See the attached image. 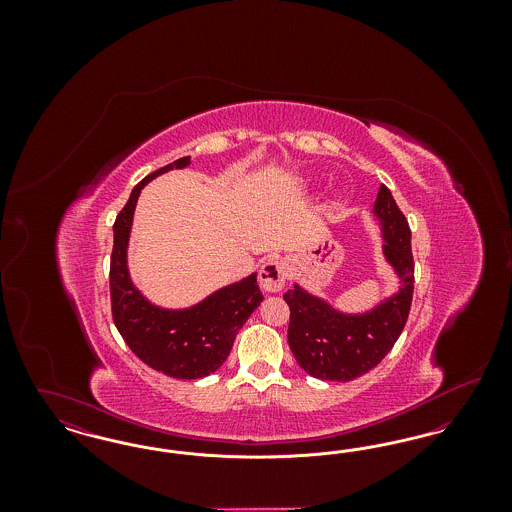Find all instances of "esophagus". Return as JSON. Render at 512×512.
<instances>
[{"mask_svg":"<svg viewBox=\"0 0 512 512\" xmlns=\"http://www.w3.org/2000/svg\"><path fill=\"white\" fill-rule=\"evenodd\" d=\"M288 267L282 259H268L259 270V284L265 292H280L286 286Z\"/></svg>","mask_w":512,"mask_h":512,"instance_id":"34e87169","label":"esophagus"}]
</instances>
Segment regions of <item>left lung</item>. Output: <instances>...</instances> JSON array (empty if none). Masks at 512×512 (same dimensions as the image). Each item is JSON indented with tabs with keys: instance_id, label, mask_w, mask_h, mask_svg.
I'll return each mask as SVG.
<instances>
[{
	"instance_id": "obj_1",
	"label": "left lung",
	"mask_w": 512,
	"mask_h": 512,
	"mask_svg": "<svg viewBox=\"0 0 512 512\" xmlns=\"http://www.w3.org/2000/svg\"><path fill=\"white\" fill-rule=\"evenodd\" d=\"M384 238V257L399 276V292L372 311L345 315L297 284L284 293L290 305L288 343L297 365L318 380L349 382L378 365L401 336L414 290L411 228L382 184L374 203Z\"/></svg>"
}]
</instances>
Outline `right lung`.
<instances>
[{"mask_svg":"<svg viewBox=\"0 0 512 512\" xmlns=\"http://www.w3.org/2000/svg\"><path fill=\"white\" fill-rule=\"evenodd\" d=\"M190 157H182L136 184L113 224L115 244L111 253V311L122 340L147 366L180 380H197L215 372L230 355L236 334L263 301L257 272L242 282L220 288L190 309H161L149 303L132 284L126 249L134 209L142 188L172 169H184Z\"/></svg>","mask_w":512,"mask_h":512,"instance_id":"1","label":"right lung"}]
</instances>
